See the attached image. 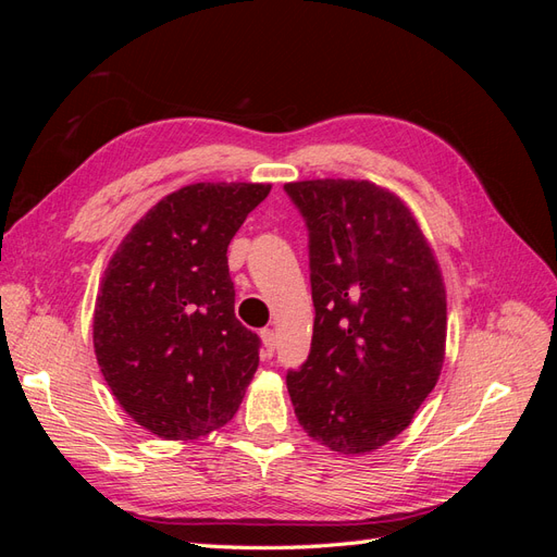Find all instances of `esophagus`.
I'll return each mask as SVG.
<instances>
[{
    "label": "esophagus",
    "instance_id": "esophagus-1",
    "mask_svg": "<svg viewBox=\"0 0 557 557\" xmlns=\"http://www.w3.org/2000/svg\"><path fill=\"white\" fill-rule=\"evenodd\" d=\"M260 336H262L264 356H267V358H272V356H274V350H276V332L267 327V330H262V332H260Z\"/></svg>",
    "mask_w": 557,
    "mask_h": 557
}]
</instances>
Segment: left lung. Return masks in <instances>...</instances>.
<instances>
[{
    "mask_svg": "<svg viewBox=\"0 0 557 557\" xmlns=\"http://www.w3.org/2000/svg\"><path fill=\"white\" fill-rule=\"evenodd\" d=\"M283 190L309 230L313 336L285 383L299 425L346 455L409 428L444 364L440 264L399 197L369 181L320 178Z\"/></svg>",
    "mask_w": 557,
    "mask_h": 557,
    "instance_id": "obj_1",
    "label": "left lung"
}]
</instances>
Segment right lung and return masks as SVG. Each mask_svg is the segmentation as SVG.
Wrapping results in <instances>:
<instances>
[{"instance_id": "add662e5", "label": "right lung", "mask_w": 557, "mask_h": 557, "mask_svg": "<svg viewBox=\"0 0 557 557\" xmlns=\"http://www.w3.org/2000/svg\"><path fill=\"white\" fill-rule=\"evenodd\" d=\"M272 190L193 183L129 230L95 305L99 369L129 418L162 440H197L237 413L260 336L234 315L227 246Z\"/></svg>"}]
</instances>
